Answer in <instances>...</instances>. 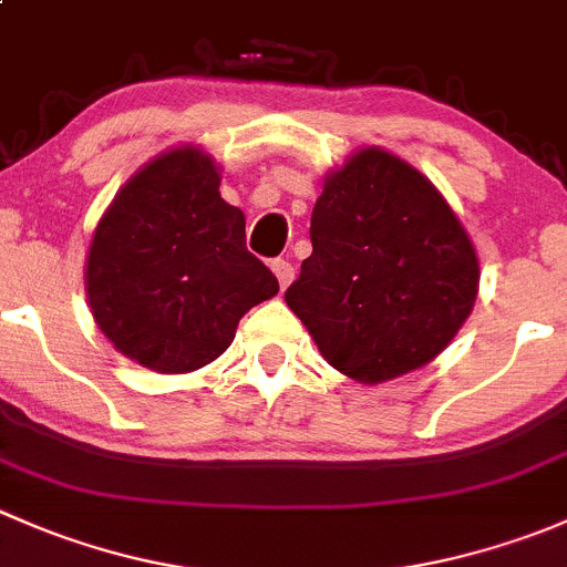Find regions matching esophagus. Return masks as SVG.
I'll list each match as a JSON object with an SVG mask.
<instances>
[{"mask_svg": "<svg viewBox=\"0 0 567 567\" xmlns=\"http://www.w3.org/2000/svg\"><path fill=\"white\" fill-rule=\"evenodd\" d=\"M271 271H274V277L279 279V288H288L290 282H293V266H290L288 260H274L271 262Z\"/></svg>", "mask_w": 567, "mask_h": 567, "instance_id": "esophagus-1", "label": "esophagus"}]
</instances>
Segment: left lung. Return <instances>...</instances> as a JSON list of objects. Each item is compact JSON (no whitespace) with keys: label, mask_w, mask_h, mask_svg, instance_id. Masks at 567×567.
I'll return each mask as SVG.
<instances>
[{"label":"left lung","mask_w":567,"mask_h":567,"mask_svg":"<svg viewBox=\"0 0 567 567\" xmlns=\"http://www.w3.org/2000/svg\"><path fill=\"white\" fill-rule=\"evenodd\" d=\"M310 238L285 301L320 357L359 384L433 362L477 299L480 260L458 214L384 147H359L326 173Z\"/></svg>","instance_id":"obj_1"}]
</instances>
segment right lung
<instances>
[{
  "label": "right lung",
  "instance_id": "1",
  "mask_svg": "<svg viewBox=\"0 0 567 567\" xmlns=\"http://www.w3.org/2000/svg\"><path fill=\"white\" fill-rule=\"evenodd\" d=\"M219 183L203 147H169L120 186L95 225L84 262L90 312L117 353L153 373L219 359L238 320L279 293Z\"/></svg>",
  "mask_w": 567,
  "mask_h": 567
}]
</instances>
